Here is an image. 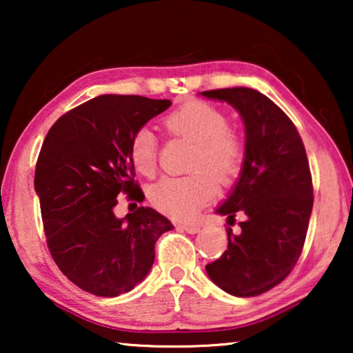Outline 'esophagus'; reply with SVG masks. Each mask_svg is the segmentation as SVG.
<instances>
[{
	"label": "esophagus",
	"mask_w": 353,
	"mask_h": 353,
	"mask_svg": "<svg viewBox=\"0 0 353 353\" xmlns=\"http://www.w3.org/2000/svg\"><path fill=\"white\" fill-rule=\"evenodd\" d=\"M180 228L190 234H196V233H199L201 226L194 225V223H183V225H180Z\"/></svg>",
	"instance_id": "obj_1"
}]
</instances>
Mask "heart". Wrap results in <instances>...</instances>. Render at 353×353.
Returning a JSON list of instances; mask_svg holds the SVG:
<instances>
[{
    "mask_svg": "<svg viewBox=\"0 0 353 353\" xmlns=\"http://www.w3.org/2000/svg\"><path fill=\"white\" fill-rule=\"evenodd\" d=\"M165 128L194 143L190 176L162 178L149 191V199L156 209L175 219H191L215 194V181L228 183L239 172L243 162V144L228 130V120L209 104L188 103L165 117ZM130 159L143 175H152L157 167V138L149 128L133 134Z\"/></svg>",
    "mask_w": 353,
    "mask_h": 353,
    "instance_id": "b5f03b06",
    "label": "heart"
}]
</instances>
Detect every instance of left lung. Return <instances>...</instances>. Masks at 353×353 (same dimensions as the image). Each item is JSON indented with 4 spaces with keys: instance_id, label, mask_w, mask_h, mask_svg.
Masks as SVG:
<instances>
[{
    "instance_id": "1",
    "label": "left lung",
    "mask_w": 353,
    "mask_h": 353,
    "mask_svg": "<svg viewBox=\"0 0 353 353\" xmlns=\"http://www.w3.org/2000/svg\"><path fill=\"white\" fill-rule=\"evenodd\" d=\"M238 110L244 123V159L238 181L215 214L234 215L239 233L228 231V250L205 272L220 289L254 297L291 273L303 243L313 207V186L305 148L291 119L267 96L250 88L199 93Z\"/></svg>"
}]
</instances>
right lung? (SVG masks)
Segmentation results:
<instances>
[{
  "label": "right lung",
  "instance_id": "add662e5",
  "mask_svg": "<svg viewBox=\"0 0 353 353\" xmlns=\"http://www.w3.org/2000/svg\"><path fill=\"white\" fill-rule=\"evenodd\" d=\"M170 99L103 94L52 125L35 168L46 243L62 273L99 297L125 294L151 272L156 243L173 230L151 207L117 219L119 192L143 201L130 159L133 134Z\"/></svg>",
  "mask_w": 353,
  "mask_h": 353
}]
</instances>
